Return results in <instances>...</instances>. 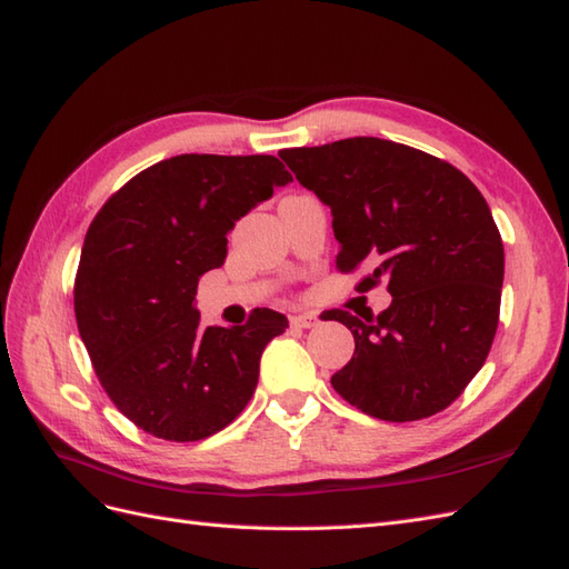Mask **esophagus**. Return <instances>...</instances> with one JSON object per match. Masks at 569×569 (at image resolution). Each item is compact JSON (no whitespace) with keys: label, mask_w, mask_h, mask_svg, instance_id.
I'll list each match as a JSON object with an SVG mask.
<instances>
[{"label":"esophagus","mask_w":569,"mask_h":569,"mask_svg":"<svg viewBox=\"0 0 569 569\" xmlns=\"http://www.w3.org/2000/svg\"><path fill=\"white\" fill-rule=\"evenodd\" d=\"M320 320H318V316H312V312H306V316H293L291 318V325L293 328H300V330H310V328H316Z\"/></svg>","instance_id":"obj_1"}]
</instances>
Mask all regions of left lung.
Wrapping results in <instances>:
<instances>
[{"label": "left lung", "instance_id": "obj_1", "mask_svg": "<svg viewBox=\"0 0 569 569\" xmlns=\"http://www.w3.org/2000/svg\"><path fill=\"white\" fill-rule=\"evenodd\" d=\"M278 156L330 204L337 269L371 266L359 291L386 278L393 298L379 316L322 312L355 335L332 389L379 420L440 413L485 367L499 328L503 241L485 196L452 163L389 139Z\"/></svg>", "mask_w": 569, "mask_h": 569}]
</instances>
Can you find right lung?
<instances>
[{"instance_id":"add662e5","label":"right lung","mask_w":569,"mask_h":569,"mask_svg":"<svg viewBox=\"0 0 569 569\" xmlns=\"http://www.w3.org/2000/svg\"><path fill=\"white\" fill-rule=\"evenodd\" d=\"M276 156L183 153L149 166L102 204L84 234L76 320L112 403L153 438L196 442L232 422L286 316L202 328L198 281L220 269L239 217L291 183Z\"/></svg>"}]
</instances>
